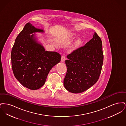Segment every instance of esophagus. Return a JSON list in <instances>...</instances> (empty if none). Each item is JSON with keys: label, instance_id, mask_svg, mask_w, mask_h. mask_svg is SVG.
<instances>
[{"label": "esophagus", "instance_id": "esophagus-1", "mask_svg": "<svg viewBox=\"0 0 126 126\" xmlns=\"http://www.w3.org/2000/svg\"><path fill=\"white\" fill-rule=\"evenodd\" d=\"M66 60V57L65 56H62L61 57V61L62 62H63L65 60Z\"/></svg>", "mask_w": 126, "mask_h": 126}]
</instances>
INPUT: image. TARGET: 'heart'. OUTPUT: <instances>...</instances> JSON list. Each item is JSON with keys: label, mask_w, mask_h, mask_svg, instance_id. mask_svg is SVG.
Instances as JSON below:
<instances>
[{"label": "heart", "mask_w": 126, "mask_h": 126, "mask_svg": "<svg viewBox=\"0 0 126 126\" xmlns=\"http://www.w3.org/2000/svg\"><path fill=\"white\" fill-rule=\"evenodd\" d=\"M72 35L73 36H76V34H74V33H73L72 34ZM82 43V41L80 39H78V40H77L75 43L74 44V48H77L78 47V46H79Z\"/></svg>", "instance_id": "heart-1"}]
</instances>
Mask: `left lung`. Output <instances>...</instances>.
<instances>
[{"instance_id":"1","label":"left lung","mask_w":126,"mask_h":126,"mask_svg":"<svg viewBox=\"0 0 126 126\" xmlns=\"http://www.w3.org/2000/svg\"><path fill=\"white\" fill-rule=\"evenodd\" d=\"M64 85L69 92L82 93L96 83L103 61L102 42L96 32L85 45L67 56Z\"/></svg>"}]
</instances>
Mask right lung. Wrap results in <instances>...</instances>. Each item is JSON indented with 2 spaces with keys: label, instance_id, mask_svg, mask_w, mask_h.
<instances>
[{
  "label": "right lung",
  "instance_id": "obj_1",
  "mask_svg": "<svg viewBox=\"0 0 126 126\" xmlns=\"http://www.w3.org/2000/svg\"><path fill=\"white\" fill-rule=\"evenodd\" d=\"M36 32H44L30 23L25 24L15 40L11 56L15 77L24 86L33 90L44 84L50 69L61 60L59 53L45 51L35 34L30 35Z\"/></svg>",
  "mask_w": 126,
  "mask_h": 126
}]
</instances>
